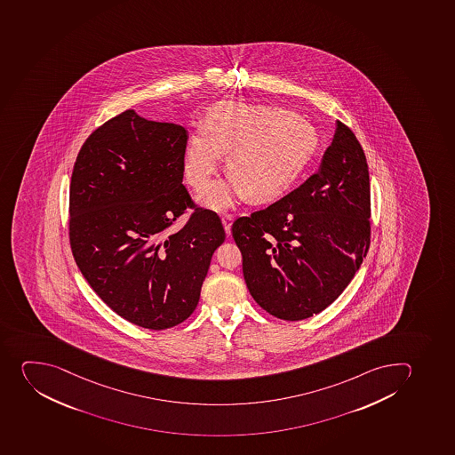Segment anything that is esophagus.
<instances>
[{"instance_id": "obj_1", "label": "esophagus", "mask_w": 455, "mask_h": 455, "mask_svg": "<svg viewBox=\"0 0 455 455\" xmlns=\"http://www.w3.org/2000/svg\"><path fill=\"white\" fill-rule=\"evenodd\" d=\"M222 226H224V229H226V233L231 234V226H233V215L231 213H226L224 217H222Z\"/></svg>"}]
</instances>
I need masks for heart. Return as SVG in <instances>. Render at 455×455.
Masks as SVG:
<instances>
[{
    "instance_id": "obj_1",
    "label": "heart",
    "mask_w": 455,
    "mask_h": 455,
    "mask_svg": "<svg viewBox=\"0 0 455 455\" xmlns=\"http://www.w3.org/2000/svg\"><path fill=\"white\" fill-rule=\"evenodd\" d=\"M319 133L305 118L267 105L220 102L209 109L206 127H197L184 148L183 172L196 190L208 186L224 154L233 177L201 195L202 204L226 209L247 193L271 201L287 192L319 149Z\"/></svg>"
}]
</instances>
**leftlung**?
Returning <instances> with one entry per match:
<instances>
[{
	"mask_svg": "<svg viewBox=\"0 0 455 455\" xmlns=\"http://www.w3.org/2000/svg\"><path fill=\"white\" fill-rule=\"evenodd\" d=\"M369 218L366 156L350 127L337 121L317 172L275 204L234 221L254 301L283 321L325 310L366 258Z\"/></svg>",
	"mask_w": 455,
	"mask_h": 455,
	"instance_id": "8db88e82",
	"label": "left lung"
}]
</instances>
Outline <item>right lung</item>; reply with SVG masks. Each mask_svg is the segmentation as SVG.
I'll use <instances>...</instances> for the list:
<instances>
[{
    "mask_svg": "<svg viewBox=\"0 0 455 455\" xmlns=\"http://www.w3.org/2000/svg\"><path fill=\"white\" fill-rule=\"evenodd\" d=\"M188 132L127 109L93 132L76 158L68 234L93 291L125 321L172 328L196 308L211 259L226 240L217 213L183 186ZM196 209L179 232L171 226Z\"/></svg>",
    "mask_w": 455,
    "mask_h": 455,
    "instance_id": "right-lung-1",
    "label": "right lung"
}]
</instances>
